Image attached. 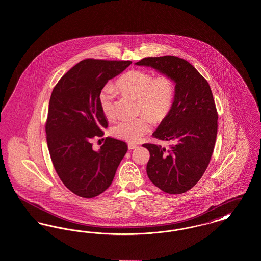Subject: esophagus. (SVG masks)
<instances>
[{"instance_id": "1", "label": "esophagus", "mask_w": 261, "mask_h": 261, "mask_svg": "<svg viewBox=\"0 0 261 261\" xmlns=\"http://www.w3.org/2000/svg\"><path fill=\"white\" fill-rule=\"evenodd\" d=\"M137 147H138V146L135 145V144H129V145H128V149H136Z\"/></svg>"}]
</instances>
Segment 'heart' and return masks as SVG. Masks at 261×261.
Masks as SVG:
<instances>
[{"label": "heart", "instance_id": "b5f03b06", "mask_svg": "<svg viewBox=\"0 0 261 261\" xmlns=\"http://www.w3.org/2000/svg\"><path fill=\"white\" fill-rule=\"evenodd\" d=\"M115 84L122 93L138 99L139 112L146 113L135 119H120L113 125L112 134L118 139L130 143L138 142L149 132L151 120L162 122L172 109L175 87L169 75L153 77L149 71L132 69L121 75ZM114 97L115 91L112 85H107L99 93V107L108 118L114 116Z\"/></svg>", "mask_w": 261, "mask_h": 261}]
</instances>
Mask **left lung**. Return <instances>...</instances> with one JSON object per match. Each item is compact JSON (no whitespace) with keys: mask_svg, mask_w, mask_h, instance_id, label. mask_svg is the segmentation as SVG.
<instances>
[{"mask_svg":"<svg viewBox=\"0 0 261 261\" xmlns=\"http://www.w3.org/2000/svg\"><path fill=\"white\" fill-rule=\"evenodd\" d=\"M135 64L169 75L175 83L172 109L152 136L172 141L169 149L154 144L147 174L162 191L178 195L195 186L211 162L217 135V111L210 84L183 59L174 56L145 58Z\"/></svg>","mask_w":261,"mask_h":261,"instance_id":"left-lung-1","label":"left lung"}]
</instances>
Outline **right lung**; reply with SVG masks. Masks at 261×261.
<instances>
[{
    "mask_svg": "<svg viewBox=\"0 0 261 261\" xmlns=\"http://www.w3.org/2000/svg\"><path fill=\"white\" fill-rule=\"evenodd\" d=\"M131 63L81 61L62 76L51 92L46 123L50 159L62 183L79 197L91 199L103 193L127 152L125 142L110 137L99 150H94L91 139L102 136L108 127L99 107V93Z\"/></svg>",
    "mask_w": 261,
    "mask_h": 261,
    "instance_id": "1",
    "label": "right lung"
}]
</instances>
